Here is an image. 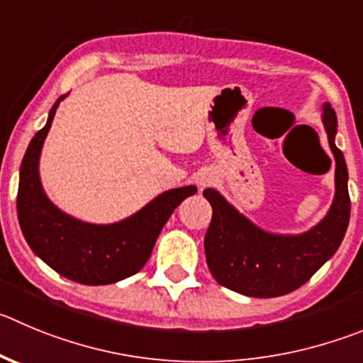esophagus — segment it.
<instances>
[{"label":"esophagus","instance_id":"34e87169","mask_svg":"<svg viewBox=\"0 0 363 363\" xmlns=\"http://www.w3.org/2000/svg\"><path fill=\"white\" fill-rule=\"evenodd\" d=\"M208 182H209V179H206V177L201 179V186H208Z\"/></svg>","mask_w":363,"mask_h":363}]
</instances>
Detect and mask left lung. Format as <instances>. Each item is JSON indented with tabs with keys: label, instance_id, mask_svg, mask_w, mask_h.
I'll return each mask as SVG.
<instances>
[{
	"label": "left lung",
	"instance_id": "1",
	"mask_svg": "<svg viewBox=\"0 0 363 363\" xmlns=\"http://www.w3.org/2000/svg\"><path fill=\"white\" fill-rule=\"evenodd\" d=\"M323 123L335 155L330 211L303 235H272L240 215L216 189H204L213 218L204 238L206 262L216 283L249 297H277L303 286L337 252L350 223L347 166L335 145L337 114L324 104Z\"/></svg>",
	"mask_w": 363,
	"mask_h": 363
}]
</instances>
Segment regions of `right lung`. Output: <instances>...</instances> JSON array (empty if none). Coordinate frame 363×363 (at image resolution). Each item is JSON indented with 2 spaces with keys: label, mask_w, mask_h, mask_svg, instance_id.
Returning <instances> with one entry per match:
<instances>
[{
  "label": "right lung",
  "mask_w": 363,
  "mask_h": 363,
  "mask_svg": "<svg viewBox=\"0 0 363 363\" xmlns=\"http://www.w3.org/2000/svg\"><path fill=\"white\" fill-rule=\"evenodd\" d=\"M64 96L53 104L48 121L33 135L23 157L18 189L19 225L30 249L60 276L82 284L118 283L143 269L162 225L197 188L184 186L161 193L135 215L109 225L82 222L60 211L40 184L39 157Z\"/></svg>",
  "instance_id": "1"
}]
</instances>
